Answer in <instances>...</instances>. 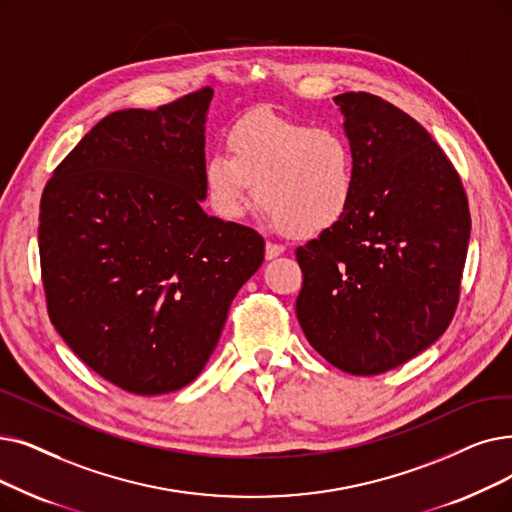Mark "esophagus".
Masks as SVG:
<instances>
[{
  "mask_svg": "<svg viewBox=\"0 0 512 512\" xmlns=\"http://www.w3.org/2000/svg\"><path fill=\"white\" fill-rule=\"evenodd\" d=\"M282 253H284L282 244H278V242H268V244H265V257H268V259H274V257L282 255Z\"/></svg>",
  "mask_w": 512,
  "mask_h": 512,
  "instance_id": "obj_1",
  "label": "esophagus"
}]
</instances>
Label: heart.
I'll return each instance as SVG.
<instances>
[{"mask_svg":"<svg viewBox=\"0 0 512 512\" xmlns=\"http://www.w3.org/2000/svg\"><path fill=\"white\" fill-rule=\"evenodd\" d=\"M226 152L203 163L211 209L240 219L253 196L293 236H314L337 226L358 188V154L337 127H311L272 113H255L226 133Z\"/></svg>","mask_w":512,"mask_h":512,"instance_id":"heart-1","label":"heart"}]
</instances>
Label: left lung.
<instances>
[{"label":"left lung","instance_id":"obj_1","mask_svg":"<svg viewBox=\"0 0 512 512\" xmlns=\"http://www.w3.org/2000/svg\"><path fill=\"white\" fill-rule=\"evenodd\" d=\"M358 154L337 226L297 249V318L324 360L372 376L402 366L450 326L471 238L460 177L429 131L366 92L335 98Z\"/></svg>","mask_w":512,"mask_h":512}]
</instances>
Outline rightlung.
Listing matches in <instances>:
<instances>
[{
    "instance_id": "right-lung-1",
    "label": "right lung",
    "mask_w": 512,
    "mask_h": 512,
    "mask_svg": "<svg viewBox=\"0 0 512 512\" xmlns=\"http://www.w3.org/2000/svg\"><path fill=\"white\" fill-rule=\"evenodd\" d=\"M211 87L127 108L85 133L43 188L39 259L48 314L79 360L136 395L192 383L263 238L209 217Z\"/></svg>"
}]
</instances>
